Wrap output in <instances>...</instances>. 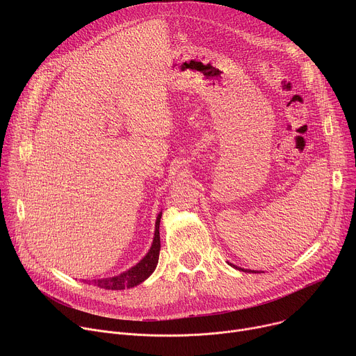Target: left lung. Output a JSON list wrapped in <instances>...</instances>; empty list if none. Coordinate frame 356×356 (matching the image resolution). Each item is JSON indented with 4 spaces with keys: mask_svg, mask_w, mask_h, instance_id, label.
<instances>
[{
    "mask_svg": "<svg viewBox=\"0 0 356 356\" xmlns=\"http://www.w3.org/2000/svg\"><path fill=\"white\" fill-rule=\"evenodd\" d=\"M231 266H234L235 269H238V270H242V272H248V273H258V272H255V270H249V269H242V268H238V266H235V265H232V264H229Z\"/></svg>",
    "mask_w": 356,
    "mask_h": 356,
    "instance_id": "obj_1",
    "label": "left lung"
}]
</instances>
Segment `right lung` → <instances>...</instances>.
I'll return each instance as SVG.
<instances>
[{
    "instance_id": "1",
    "label": "right lung",
    "mask_w": 356,
    "mask_h": 356,
    "mask_svg": "<svg viewBox=\"0 0 356 356\" xmlns=\"http://www.w3.org/2000/svg\"><path fill=\"white\" fill-rule=\"evenodd\" d=\"M162 211L156 217L155 222V235L154 242L150 245V249L147 250L146 255L131 269L113 276V277H104V279H95V280H84L86 283H91L99 289L106 290H124L131 289L142 282H145L152 273L155 272L158 261H159V252H161V235H159V225H161Z\"/></svg>"
}]
</instances>
